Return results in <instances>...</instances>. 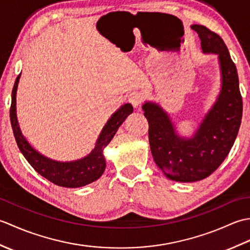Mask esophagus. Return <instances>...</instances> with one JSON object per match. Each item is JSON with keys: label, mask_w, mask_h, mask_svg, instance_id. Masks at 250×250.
<instances>
[{"label": "esophagus", "mask_w": 250, "mask_h": 250, "mask_svg": "<svg viewBox=\"0 0 250 250\" xmlns=\"http://www.w3.org/2000/svg\"><path fill=\"white\" fill-rule=\"evenodd\" d=\"M143 101H144V97H143V94L139 91H134L130 93L129 95V102L133 105L134 107H139L143 103Z\"/></svg>", "instance_id": "34e87169"}]
</instances>
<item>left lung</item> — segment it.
I'll list each match as a JSON object with an SVG mask.
<instances>
[{"label":"left lung","mask_w":250,"mask_h":250,"mask_svg":"<svg viewBox=\"0 0 250 250\" xmlns=\"http://www.w3.org/2000/svg\"><path fill=\"white\" fill-rule=\"evenodd\" d=\"M191 28L199 34L203 52L219 56L221 91L215 105L191 139L176 134L167 114L158 104L143 105L149 125L153 160L167 178L180 183L202 180L219 167L234 144L243 115L236 66L225 42L204 25L193 24Z\"/></svg>","instance_id":"obj_1"}]
</instances>
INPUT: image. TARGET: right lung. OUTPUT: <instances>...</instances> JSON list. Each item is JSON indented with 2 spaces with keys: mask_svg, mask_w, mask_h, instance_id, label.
Masks as SVG:
<instances>
[{
  "mask_svg": "<svg viewBox=\"0 0 250 250\" xmlns=\"http://www.w3.org/2000/svg\"><path fill=\"white\" fill-rule=\"evenodd\" d=\"M19 78L20 74L16 78L12 91V104H10L9 117L15 140L17 142L20 151L22 152V155L31 164L32 167L52 184L65 188L83 187V186L91 184L94 180L99 179L101 175L104 173L106 167L103 155L104 148L108 145V143L113 139L122 122L130 114H132V111H133L132 105L129 103L122 105L110 117V119L105 125L102 132H101L94 149L90 155L84 157L82 160L74 162H57L47 159L34 150L21 134L17 116H16V92H17Z\"/></svg>",
  "mask_w": 250,
  "mask_h": 250,
  "instance_id": "right-lung-1",
  "label": "right lung"
}]
</instances>
